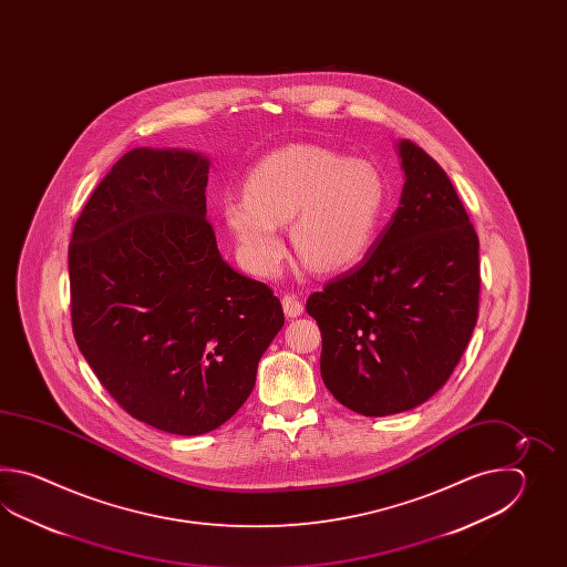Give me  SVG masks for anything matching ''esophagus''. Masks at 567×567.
<instances>
[{
  "instance_id": "1",
  "label": "esophagus",
  "mask_w": 567,
  "mask_h": 567,
  "mask_svg": "<svg viewBox=\"0 0 567 567\" xmlns=\"http://www.w3.org/2000/svg\"><path fill=\"white\" fill-rule=\"evenodd\" d=\"M281 306H284V312L288 318H298L301 312H303V303H301L296 296H284V300H281Z\"/></svg>"
}]
</instances>
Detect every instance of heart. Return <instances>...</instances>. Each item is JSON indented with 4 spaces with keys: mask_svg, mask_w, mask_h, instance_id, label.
Listing matches in <instances>:
<instances>
[{
    "mask_svg": "<svg viewBox=\"0 0 567 567\" xmlns=\"http://www.w3.org/2000/svg\"><path fill=\"white\" fill-rule=\"evenodd\" d=\"M385 181L373 164L320 145H288L255 164L245 196H227L223 217L245 264L261 276L286 255L279 227L313 271H340L371 249L385 208Z\"/></svg>",
    "mask_w": 567,
    "mask_h": 567,
    "instance_id": "b5f03b06",
    "label": "heart"
}]
</instances>
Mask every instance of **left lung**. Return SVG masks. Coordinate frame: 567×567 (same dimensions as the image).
Listing matches in <instances>:
<instances>
[{"mask_svg":"<svg viewBox=\"0 0 567 567\" xmlns=\"http://www.w3.org/2000/svg\"><path fill=\"white\" fill-rule=\"evenodd\" d=\"M398 210L362 264L306 310L320 326V373L367 417L413 410L444 386L478 318V237L454 184L420 145L399 140Z\"/></svg>","mask_w":567,"mask_h":567,"instance_id":"obj_1","label":"left lung"}]
</instances>
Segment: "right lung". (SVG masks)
I'll return each instance as SVG.
<instances>
[{"mask_svg": "<svg viewBox=\"0 0 567 567\" xmlns=\"http://www.w3.org/2000/svg\"><path fill=\"white\" fill-rule=\"evenodd\" d=\"M208 168L193 150L135 147L91 194L69 247L79 349L123 410L176 435L239 411L284 326L274 291L218 254Z\"/></svg>", "mask_w": 567, "mask_h": 567, "instance_id": "1", "label": "right lung"}]
</instances>
